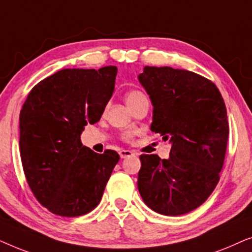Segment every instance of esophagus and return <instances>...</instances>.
I'll list each match as a JSON object with an SVG mask.
<instances>
[{
    "instance_id": "esophagus-1",
    "label": "esophagus",
    "mask_w": 252,
    "mask_h": 252,
    "mask_svg": "<svg viewBox=\"0 0 252 252\" xmlns=\"http://www.w3.org/2000/svg\"><path fill=\"white\" fill-rule=\"evenodd\" d=\"M119 155H120V158H126V157L133 156L134 154H133V151H130V150H120Z\"/></svg>"
}]
</instances>
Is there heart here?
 Returning <instances> with one entry per match:
<instances>
[{"mask_svg":"<svg viewBox=\"0 0 252 252\" xmlns=\"http://www.w3.org/2000/svg\"><path fill=\"white\" fill-rule=\"evenodd\" d=\"M143 97H146V96H144V94H142V93H141V92H139V91H132V92L127 93L125 99H126L127 105H128V104H132V103H134V102L139 101V99L143 98ZM129 136H130L129 133L126 134V135H125L126 139H128Z\"/></svg>","mask_w":252,"mask_h":252,"instance_id":"obj_1","label":"heart"}]
</instances>
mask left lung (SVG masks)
I'll return each mask as SVG.
<instances>
[{"label": "left lung", "mask_w": 252, "mask_h": 252, "mask_svg": "<svg viewBox=\"0 0 252 252\" xmlns=\"http://www.w3.org/2000/svg\"><path fill=\"white\" fill-rule=\"evenodd\" d=\"M137 79L154 106L150 129L172 144L167 159L141 155L137 189L155 212L185 215L219 181L229 134L225 102L212 81L190 71L144 66Z\"/></svg>", "instance_id": "left-lung-1"}]
</instances>
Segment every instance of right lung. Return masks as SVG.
I'll use <instances>...</instances> for the list:
<instances>
[{
    "instance_id": "obj_1",
    "label": "right lung",
    "mask_w": 252,
    "mask_h": 252,
    "mask_svg": "<svg viewBox=\"0 0 252 252\" xmlns=\"http://www.w3.org/2000/svg\"><path fill=\"white\" fill-rule=\"evenodd\" d=\"M116 66L64 68L33 87L19 116V149L27 184L37 201L62 217L98 205L119 160L115 150L82 146L87 124L97 123L115 91Z\"/></svg>"
}]
</instances>
